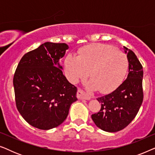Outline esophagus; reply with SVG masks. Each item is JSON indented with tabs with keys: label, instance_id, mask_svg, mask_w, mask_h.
Instances as JSON below:
<instances>
[{
	"label": "esophagus",
	"instance_id": "34e87169",
	"mask_svg": "<svg viewBox=\"0 0 155 155\" xmlns=\"http://www.w3.org/2000/svg\"><path fill=\"white\" fill-rule=\"evenodd\" d=\"M77 97L79 99H87V100H90L91 99V97L89 96V95L87 94L86 93L80 88H78V90Z\"/></svg>",
	"mask_w": 155,
	"mask_h": 155
}]
</instances>
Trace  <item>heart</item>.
Wrapping results in <instances>:
<instances>
[{
  "mask_svg": "<svg viewBox=\"0 0 155 155\" xmlns=\"http://www.w3.org/2000/svg\"><path fill=\"white\" fill-rule=\"evenodd\" d=\"M64 65L68 77L72 82L87 77L90 90H98L102 93L111 92L124 80L128 68V61L124 53L113 46L93 44L80 48L78 56L69 54Z\"/></svg>",
  "mask_w": 155,
  "mask_h": 155,
  "instance_id": "1",
  "label": "heart"
}]
</instances>
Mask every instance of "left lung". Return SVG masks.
Returning a JSON list of instances; mask_svg holds the SVG:
<instances>
[{"instance_id": "obj_1", "label": "left lung", "mask_w": 155, "mask_h": 155, "mask_svg": "<svg viewBox=\"0 0 155 155\" xmlns=\"http://www.w3.org/2000/svg\"><path fill=\"white\" fill-rule=\"evenodd\" d=\"M124 48L129 65L127 79L114 92L97 98L101 109L92 115L96 126L107 132H117L128 126L143 101V66L134 52Z\"/></svg>"}]
</instances>
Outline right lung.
<instances>
[{"label":"right lung","mask_w":155,"mask_h":155,"mask_svg":"<svg viewBox=\"0 0 155 155\" xmlns=\"http://www.w3.org/2000/svg\"><path fill=\"white\" fill-rule=\"evenodd\" d=\"M68 46L46 42L25 54L15 72L16 107L23 118L35 128L49 130L61 125L77 101V87L63 75L59 59Z\"/></svg>","instance_id":"obj_1"}]
</instances>
